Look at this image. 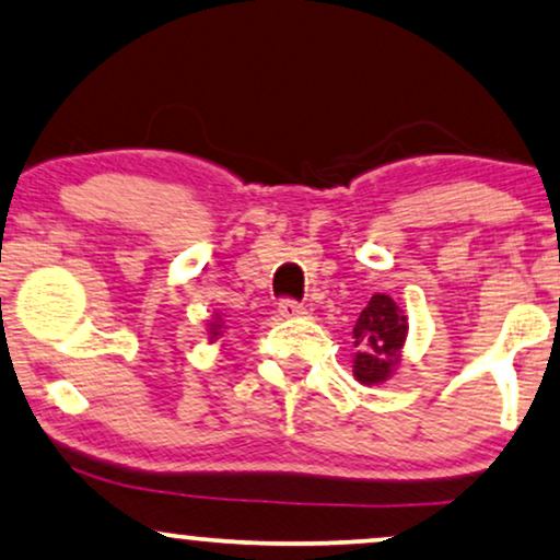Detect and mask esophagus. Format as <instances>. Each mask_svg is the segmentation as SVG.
<instances>
[{"instance_id":"esophagus-1","label":"esophagus","mask_w":560,"mask_h":560,"mask_svg":"<svg viewBox=\"0 0 560 560\" xmlns=\"http://www.w3.org/2000/svg\"><path fill=\"white\" fill-rule=\"evenodd\" d=\"M278 312H280V316H285V319H301V316H306V314H308L306 308H303L299 301H291V299L280 301Z\"/></svg>"}]
</instances>
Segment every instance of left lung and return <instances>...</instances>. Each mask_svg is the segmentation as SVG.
Masks as SVG:
<instances>
[{
	"label": "left lung",
	"instance_id": "8db88e82",
	"mask_svg": "<svg viewBox=\"0 0 560 560\" xmlns=\"http://www.w3.org/2000/svg\"><path fill=\"white\" fill-rule=\"evenodd\" d=\"M407 332L405 308L386 293H374L353 327V376L358 384L376 386L389 382L402 365Z\"/></svg>",
	"mask_w": 560,
	"mask_h": 560
}]
</instances>
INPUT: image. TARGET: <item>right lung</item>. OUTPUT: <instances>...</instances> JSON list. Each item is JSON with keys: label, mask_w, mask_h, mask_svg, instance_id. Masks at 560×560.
<instances>
[{"label": "right lung", "mask_w": 560, "mask_h": 560, "mask_svg": "<svg viewBox=\"0 0 560 560\" xmlns=\"http://www.w3.org/2000/svg\"><path fill=\"white\" fill-rule=\"evenodd\" d=\"M225 329H228V324H225V319H223V314L212 312L210 319H207V340L218 342L220 337H223Z\"/></svg>", "instance_id": "obj_1"}]
</instances>
